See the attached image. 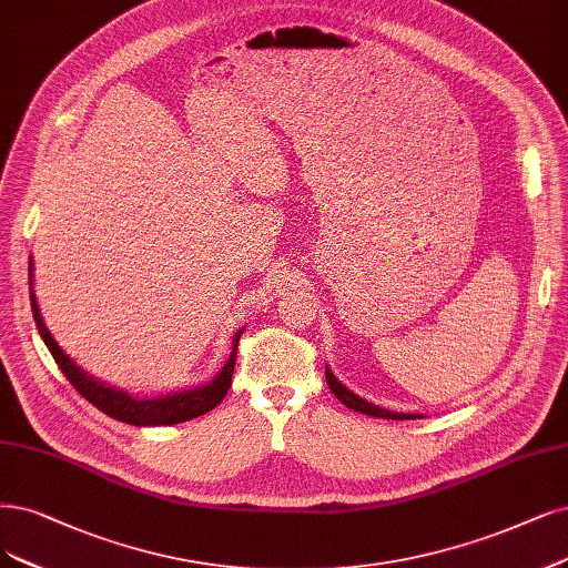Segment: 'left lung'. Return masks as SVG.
<instances>
[{
  "mask_svg": "<svg viewBox=\"0 0 568 568\" xmlns=\"http://www.w3.org/2000/svg\"><path fill=\"white\" fill-rule=\"evenodd\" d=\"M325 379H327V386L332 388V393L337 395V400L342 405H346L348 409L353 412H361V414H367V416H379V418H395V422H407V418H418V414H400V412H390V409H384L379 405H372L367 400H363L361 395H355L353 390H348L337 376L332 374L329 367H325Z\"/></svg>",
  "mask_w": 568,
  "mask_h": 568,
  "instance_id": "left-lung-1",
  "label": "left lung"
}]
</instances>
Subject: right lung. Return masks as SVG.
<instances>
[{
  "instance_id": "1",
  "label": "right lung",
  "mask_w": 568,
  "mask_h": 568,
  "mask_svg": "<svg viewBox=\"0 0 568 568\" xmlns=\"http://www.w3.org/2000/svg\"><path fill=\"white\" fill-rule=\"evenodd\" d=\"M30 304H32V313H34V323L37 329L44 339L47 348L51 351L53 361L58 363L60 372L68 376L70 384L79 390V395L87 397V400L98 407L100 412H104L108 416L116 418L121 424H131V426H173V424H182L189 422V418H196L210 409H215L222 397L226 395L229 386H231V376H234V365H236V348H239V339L243 334V327L236 329L234 339H231V353L226 363L222 365V369L210 379L207 384L194 386V388H182V390H171L163 395H152V397H138L125 393L123 388H114L108 386L104 382L95 379L93 374L83 372L70 355L58 346V342L51 337V332L47 329L44 318H41V311L37 304V295H34V264L30 257Z\"/></svg>"
}]
</instances>
